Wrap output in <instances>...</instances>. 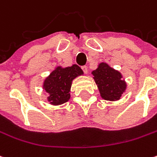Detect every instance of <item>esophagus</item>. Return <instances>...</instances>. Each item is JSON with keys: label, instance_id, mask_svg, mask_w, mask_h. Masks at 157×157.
<instances>
[{"label": "esophagus", "instance_id": "obj_1", "mask_svg": "<svg viewBox=\"0 0 157 157\" xmlns=\"http://www.w3.org/2000/svg\"><path fill=\"white\" fill-rule=\"evenodd\" d=\"M82 71L84 72V74H88V67L86 66H82Z\"/></svg>", "mask_w": 157, "mask_h": 157}]
</instances>
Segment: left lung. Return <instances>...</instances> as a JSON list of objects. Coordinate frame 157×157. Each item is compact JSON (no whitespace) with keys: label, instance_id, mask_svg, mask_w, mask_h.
Masks as SVG:
<instances>
[{"label":"left lung","instance_id":"obj_1","mask_svg":"<svg viewBox=\"0 0 157 157\" xmlns=\"http://www.w3.org/2000/svg\"><path fill=\"white\" fill-rule=\"evenodd\" d=\"M101 98L107 101H118L126 92V84L122 74L105 62H101L91 72Z\"/></svg>","mask_w":157,"mask_h":157}]
</instances>
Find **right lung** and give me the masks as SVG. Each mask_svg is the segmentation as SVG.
<instances>
[{"mask_svg": "<svg viewBox=\"0 0 157 157\" xmlns=\"http://www.w3.org/2000/svg\"><path fill=\"white\" fill-rule=\"evenodd\" d=\"M83 75V71L79 66L62 67L59 66L44 79L43 89L48 94L47 100L52 105H59L67 103L70 99L73 80Z\"/></svg>", "mask_w": 157, "mask_h": 157, "instance_id": "1", "label": "right lung"}]
</instances>
